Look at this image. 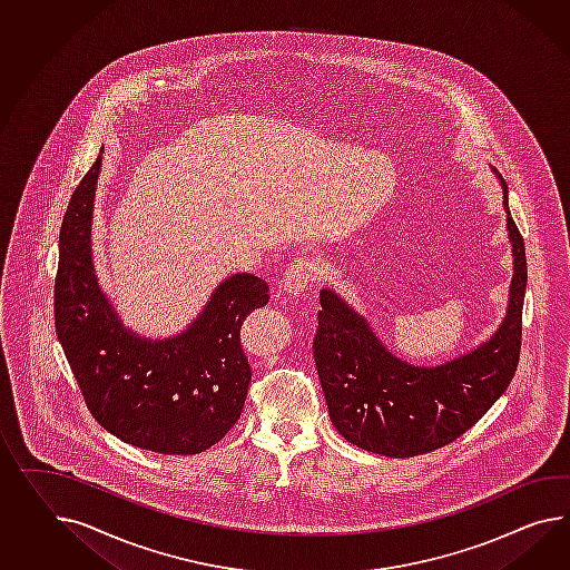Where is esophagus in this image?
<instances>
[{"instance_id":"1","label":"esophagus","mask_w":570,"mask_h":570,"mask_svg":"<svg viewBox=\"0 0 570 570\" xmlns=\"http://www.w3.org/2000/svg\"><path fill=\"white\" fill-rule=\"evenodd\" d=\"M321 277V266L316 261H312V258H295L289 266H287V273H285V278H283V292L287 293V295H302V293H306L314 283H316V278Z\"/></svg>"}]
</instances>
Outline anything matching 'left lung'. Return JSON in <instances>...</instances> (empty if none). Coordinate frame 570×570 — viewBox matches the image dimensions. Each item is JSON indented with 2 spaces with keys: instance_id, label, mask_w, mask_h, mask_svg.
I'll return each mask as SVG.
<instances>
[{
  "instance_id": "left-lung-1",
  "label": "left lung",
  "mask_w": 570,
  "mask_h": 570,
  "mask_svg": "<svg viewBox=\"0 0 570 570\" xmlns=\"http://www.w3.org/2000/svg\"><path fill=\"white\" fill-rule=\"evenodd\" d=\"M500 181L512 246L511 295L504 321L478 350L430 367L409 364L343 297L322 289L312 350L328 415L351 444L393 459L432 453L465 434L509 389L521 353L527 258L509 188Z\"/></svg>"
}]
</instances>
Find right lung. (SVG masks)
Wrapping results in <instances>:
<instances>
[{
  "instance_id": "obj_1",
  "label": "right lung",
  "mask_w": 570,
  "mask_h": 570,
  "mask_svg": "<svg viewBox=\"0 0 570 570\" xmlns=\"http://www.w3.org/2000/svg\"><path fill=\"white\" fill-rule=\"evenodd\" d=\"M99 171L101 157L73 191L59 232V343L87 407L107 432L153 453H203L242 415L252 372L239 328L249 312L268 304V285L237 273L184 333L136 335L95 275L90 225Z\"/></svg>"
}]
</instances>
